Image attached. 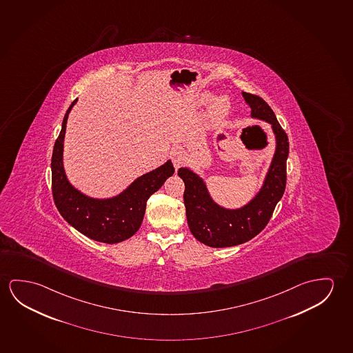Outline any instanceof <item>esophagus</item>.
Here are the masks:
<instances>
[{
	"label": "esophagus",
	"instance_id": "esophagus-1",
	"mask_svg": "<svg viewBox=\"0 0 353 353\" xmlns=\"http://www.w3.org/2000/svg\"><path fill=\"white\" fill-rule=\"evenodd\" d=\"M170 157H171V160H172L174 168L177 170L182 163H185V154L182 152L181 149H179V148H174V149H172L171 152H170Z\"/></svg>",
	"mask_w": 353,
	"mask_h": 353
}]
</instances>
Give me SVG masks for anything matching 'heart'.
<instances>
[{"mask_svg":"<svg viewBox=\"0 0 353 353\" xmlns=\"http://www.w3.org/2000/svg\"><path fill=\"white\" fill-rule=\"evenodd\" d=\"M212 98H214V94L212 92H201L199 101L201 103H208L209 101H212ZM230 109H231L230 100L226 95L221 94V95H217L216 98L212 100L209 112H210L212 119H221L228 116Z\"/></svg>","mask_w":353,"mask_h":353,"instance_id":"heart-1","label":"heart"}]
</instances>
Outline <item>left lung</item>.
I'll return each mask as SVG.
<instances>
[{"instance_id": "1", "label": "left lung", "mask_w": 353, "mask_h": 353, "mask_svg": "<svg viewBox=\"0 0 353 353\" xmlns=\"http://www.w3.org/2000/svg\"><path fill=\"white\" fill-rule=\"evenodd\" d=\"M250 108V117L265 121L275 136V152L263 185L252 199L239 208H225L212 199L208 185L190 168H181L179 176L185 182L183 194L187 223L190 232L199 242L225 248L244 243L265 228L286 187V161L288 138L277 122L276 116L263 99L242 92Z\"/></svg>"}]
</instances>
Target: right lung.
Listing matches in <instances>:
<instances>
[{"instance_id":"obj_1","label":"right lung","mask_w":353,"mask_h":353,"mask_svg":"<svg viewBox=\"0 0 353 353\" xmlns=\"http://www.w3.org/2000/svg\"><path fill=\"white\" fill-rule=\"evenodd\" d=\"M76 103L74 100L65 112L51 159L54 204L65 221L81 234L103 243H119L139 230L148 198L174 174V165L168 160L150 172L139 176L125 190L111 198H92L81 193L68 181L63 166L65 125Z\"/></svg>"}]
</instances>
